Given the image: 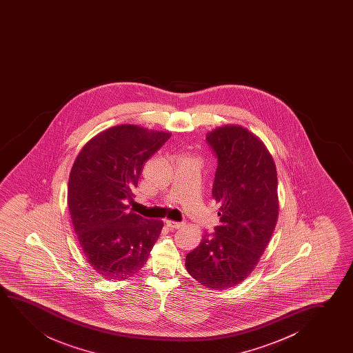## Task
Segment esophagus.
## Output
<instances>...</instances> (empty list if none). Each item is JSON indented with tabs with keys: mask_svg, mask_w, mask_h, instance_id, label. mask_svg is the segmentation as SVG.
Returning <instances> with one entry per match:
<instances>
[{
	"mask_svg": "<svg viewBox=\"0 0 353 353\" xmlns=\"http://www.w3.org/2000/svg\"><path fill=\"white\" fill-rule=\"evenodd\" d=\"M166 223V225L170 228H172V229H179V228H182L184 225L183 222H174V221H165Z\"/></svg>",
	"mask_w": 353,
	"mask_h": 353,
	"instance_id": "esophagus-1",
	"label": "esophagus"
}]
</instances>
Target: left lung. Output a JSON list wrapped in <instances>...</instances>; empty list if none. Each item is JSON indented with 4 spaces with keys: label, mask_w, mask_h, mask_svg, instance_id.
<instances>
[{
    "label": "left lung",
    "mask_w": 353,
    "mask_h": 353,
    "mask_svg": "<svg viewBox=\"0 0 353 353\" xmlns=\"http://www.w3.org/2000/svg\"><path fill=\"white\" fill-rule=\"evenodd\" d=\"M217 158L212 198L221 203L219 225L185 258L199 283L228 290L251 274L270 241L279 216L277 172L265 145L240 125L206 136Z\"/></svg>",
    "instance_id": "left-lung-1"
}]
</instances>
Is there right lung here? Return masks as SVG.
Here are the masks:
<instances>
[{"label": "right lung", "mask_w": 353, "mask_h": 353, "mask_svg": "<svg viewBox=\"0 0 353 353\" xmlns=\"http://www.w3.org/2000/svg\"><path fill=\"white\" fill-rule=\"evenodd\" d=\"M170 132L124 124L92 137L73 163L68 205L89 264L107 280H126L148 259L163 222L130 211L141 171Z\"/></svg>", "instance_id": "obj_1"}]
</instances>
